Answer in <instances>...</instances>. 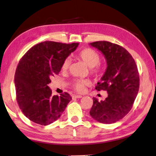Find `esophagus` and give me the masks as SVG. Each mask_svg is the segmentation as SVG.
Masks as SVG:
<instances>
[{
    "instance_id": "obj_1",
    "label": "esophagus",
    "mask_w": 156,
    "mask_h": 156,
    "mask_svg": "<svg viewBox=\"0 0 156 156\" xmlns=\"http://www.w3.org/2000/svg\"><path fill=\"white\" fill-rule=\"evenodd\" d=\"M82 96L81 95H73L72 96V98H81Z\"/></svg>"
}]
</instances>
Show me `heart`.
I'll return each instance as SVG.
<instances>
[{"label": "heart", "mask_w": 156, "mask_h": 156, "mask_svg": "<svg viewBox=\"0 0 156 156\" xmlns=\"http://www.w3.org/2000/svg\"><path fill=\"white\" fill-rule=\"evenodd\" d=\"M76 56L81 60L87 66L90 68V72L96 77L102 76L106 71V66L99 64L100 56L99 54L92 48H84L80 51ZM71 60L69 58H66L62 64L61 70L62 72H66L69 69ZM90 85V81L88 80H75L72 83V87L78 92H83L85 90L86 86Z\"/></svg>", "instance_id": "obj_1"}]
</instances>
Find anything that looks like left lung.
I'll return each mask as SVG.
<instances>
[{"label": "left lung", "instance_id": "8db88e82", "mask_svg": "<svg viewBox=\"0 0 156 156\" xmlns=\"http://www.w3.org/2000/svg\"><path fill=\"white\" fill-rule=\"evenodd\" d=\"M103 54L107 68L96 90H105L108 97L104 101L93 98L90 114L102 124H113L131 110L139 91L140 76L136 62L122 46L108 41L90 43Z\"/></svg>", "mask_w": 156, "mask_h": 156}]
</instances>
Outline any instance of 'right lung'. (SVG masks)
<instances>
[{
    "instance_id": "add662e5",
    "label": "right lung",
    "mask_w": 156,
    "mask_h": 156,
    "mask_svg": "<svg viewBox=\"0 0 156 156\" xmlns=\"http://www.w3.org/2000/svg\"><path fill=\"white\" fill-rule=\"evenodd\" d=\"M78 44L41 42L28 50L19 61L14 76L16 100L30 120L47 126L61 116L72 97L66 92L52 96L48 84L61 70L64 60Z\"/></svg>"
}]
</instances>
